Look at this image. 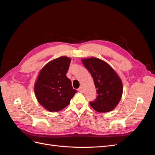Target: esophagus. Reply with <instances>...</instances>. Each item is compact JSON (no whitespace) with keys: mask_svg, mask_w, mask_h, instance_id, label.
<instances>
[{"mask_svg":"<svg viewBox=\"0 0 155 155\" xmlns=\"http://www.w3.org/2000/svg\"><path fill=\"white\" fill-rule=\"evenodd\" d=\"M78 91L80 92H83V87H80L79 88H78Z\"/></svg>","mask_w":155,"mask_h":155,"instance_id":"34e87169","label":"esophagus"}]
</instances>
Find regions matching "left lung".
Masks as SVG:
<instances>
[{
  "label": "left lung",
  "mask_w": 155,
  "mask_h": 155,
  "mask_svg": "<svg viewBox=\"0 0 155 155\" xmlns=\"http://www.w3.org/2000/svg\"><path fill=\"white\" fill-rule=\"evenodd\" d=\"M85 67L91 73L96 86L97 96L91 102L96 111L107 112L118 105L123 94V83L120 78L110 65L96 58L81 59Z\"/></svg>",
  "instance_id": "1"
}]
</instances>
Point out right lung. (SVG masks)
I'll return each instance as SVG.
<instances>
[{"instance_id":"1","label":"right lung","mask_w":155,"mask_h":155,"mask_svg":"<svg viewBox=\"0 0 155 155\" xmlns=\"http://www.w3.org/2000/svg\"><path fill=\"white\" fill-rule=\"evenodd\" d=\"M71 58L61 56L46 63L41 68L34 85L37 101L50 112H58L70 104L77 92L66 74Z\"/></svg>"}]
</instances>
